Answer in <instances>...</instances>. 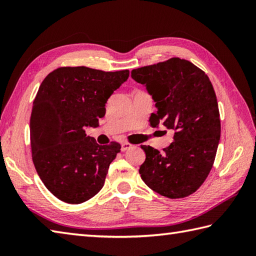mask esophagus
I'll return each instance as SVG.
<instances>
[{
  "label": "esophagus",
  "instance_id": "1",
  "mask_svg": "<svg viewBox=\"0 0 256 256\" xmlns=\"http://www.w3.org/2000/svg\"><path fill=\"white\" fill-rule=\"evenodd\" d=\"M122 150L123 152H125V150H130V148H133V145L132 144H130V143H128V142H124V143H122Z\"/></svg>",
  "mask_w": 256,
  "mask_h": 256
}]
</instances>
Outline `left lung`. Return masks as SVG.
<instances>
[{
  "label": "left lung",
  "mask_w": 256,
  "mask_h": 256,
  "mask_svg": "<svg viewBox=\"0 0 256 256\" xmlns=\"http://www.w3.org/2000/svg\"><path fill=\"white\" fill-rule=\"evenodd\" d=\"M131 77L153 96V128L174 130V142L162 152L142 145L146 154L140 174L148 186L164 197H188L198 190L214 165L221 124L216 92L202 70L186 59L133 69Z\"/></svg>",
  "instance_id": "obj_1"
}]
</instances>
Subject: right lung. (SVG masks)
Returning <instances> with one entry per match:
<instances>
[{"mask_svg":"<svg viewBox=\"0 0 256 256\" xmlns=\"http://www.w3.org/2000/svg\"><path fill=\"white\" fill-rule=\"evenodd\" d=\"M128 74V70L60 67L42 80L30 114L32 158L42 182L59 200L82 204L104 184L121 145H99L86 128L98 126L108 99Z\"/></svg>","mask_w":256,"mask_h":256,"instance_id":"right-lung-1","label":"right lung"}]
</instances>
